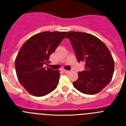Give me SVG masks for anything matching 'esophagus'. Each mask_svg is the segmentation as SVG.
Returning <instances> with one entry per match:
<instances>
[{"label": "esophagus", "mask_w": 126, "mask_h": 126, "mask_svg": "<svg viewBox=\"0 0 126 126\" xmlns=\"http://www.w3.org/2000/svg\"><path fill=\"white\" fill-rule=\"evenodd\" d=\"M63 71H64V73H66V74L69 73V71H67V70H63Z\"/></svg>", "instance_id": "obj_1"}]
</instances>
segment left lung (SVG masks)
<instances>
[{
  "label": "left lung",
  "mask_w": 126,
  "mask_h": 126,
  "mask_svg": "<svg viewBox=\"0 0 126 126\" xmlns=\"http://www.w3.org/2000/svg\"><path fill=\"white\" fill-rule=\"evenodd\" d=\"M68 38L78 62H84V70L78 73L73 86L81 93L94 94L109 84L113 77L114 61L106 45L93 34L69 32Z\"/></svg>",
  "instance_id": "1"
}]
</instances>
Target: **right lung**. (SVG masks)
Wrapping results in <instances>:
<instances>
[{
	"instance_id": "right-lung-1",
	"label": "right lung",
	"mask_w": 126,
	"mask_h": 126,
	"mask_svg": "<svg viewBox=\"0 0 126 126\" xmlns=\"http://www.w3.org/2000/svg\"><path fill=\"white\" fill-rule=\"evenodd\" d=\"M67 32H44L30 37L22 45L15 60L19 83L35 96H43L55 90L59 83V71L48 67V59Z\"/></svg>"
}]
</instances>
